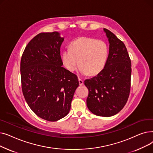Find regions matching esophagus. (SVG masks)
<instances>
[{"instance_id":"obj_1","label":"esophagus","mask_w":153,"mask_h":153,"mask_svg":"<svg viewBox=\"0 0 153 153\" xmlns=\"http://www.w3.org/2000/svg\"><path fill=\"white\" fill-rule=\"evenodd\" d=\"M79 83L80 85H82L84 84V81H83V80H82L81 79L79 78Z\"/></svg>"}]
</instances>
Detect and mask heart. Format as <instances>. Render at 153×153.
Here are the masks:
<instances>
[{
  "label": "heart",
  "instance_id": "b5f03b06",
  "mask_svg": "<svg viewBox=\"0 0 153 153\" xmlns=\"http://www.w3.org/2000/svg\"><path fill=\"white\" fill-rule=\"evenodd\" d=\"M69 48L61 54L63 65L69 71H75L78 62L79 72L84 76L97 75L105 67L108 48L103 40L82 36L72 42Z\"/></svg>",
  "mask_w": 153,
  "mask_h": 153
}]
</instances>
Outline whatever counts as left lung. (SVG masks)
<instances>
[{"mask_svg":"<svg viewBox=\"0 0 153 153\" xmlns=\"http://www.w3.org/2000/svg\"><path fill=\"white\" fill-rule=\"evenodd\" d=\"M109 42V53L103 69L86 79L89 89L87 106L92 114L108 117L116 115L128 100L130 92L131 65L125 44L112 32L103 28Z\"/></svg>","mask_w":153,"mask_h":153,"instance_id":"8db88e82","label":"left lung"}]
</instances>
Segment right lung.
<instances>
[{
    "label": "right lung",
    "instance_id": "right-lung-1",
    "mask_svg": "<svg viewBox=\"0 0 153 153\" xmlns=\"http://www.w3.org/2000/svg\"><path fill=\"white\" fill-rule=\"evenodd\" d=\"M64 39L57 31L39 33L26 46L20 62L24 97L37 116L50 122L69 114L79 86L77 76L62 66Z\"/></svg>",
    "mask_w": 153,
    "mask_h": 153
}]
</instances>
